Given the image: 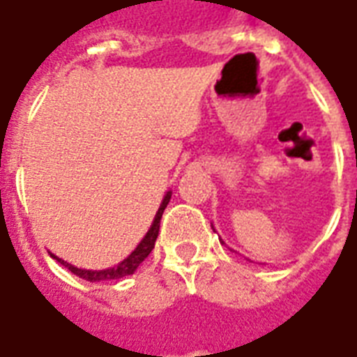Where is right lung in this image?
I'll list each match as a JSON object with an SVG mask.
<instances>
[{"mask_svg": "<svg viewBox=\"0 0 357 357\" xmlns=\"http://www.w3.org/2000/svg\"><path fill=\"white\" fill-rule=\"evenodd\" d=\"M170 197H172L170 191L164 195L162 202H160V208H158V212H156L155 220H153V225L149 227L147 235L141 239V243L137 245V247H135V250H133L132 255L128 256L126 260H122V262L118 264V266H114V268L80 269V268H76V266H73V264L61 260V258H57L55 255H51V256H53L57 262L63 264L65 268L70 269L74 275L82 277V279H86V281H91V283H95V281H114V279H122V277H126V275H132L133 271L139 268V264L143 262V260H145L149 255H151V250L155 248V241H156V237H158V229H160V218H162V212H164V208H166V204L170 202Z\"/></svg>", "mask_w": 357, "mask_h": 357, "instance_id": "right-lung-1", "label": "right lung"}]
</instances>
